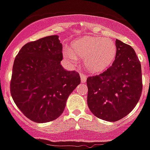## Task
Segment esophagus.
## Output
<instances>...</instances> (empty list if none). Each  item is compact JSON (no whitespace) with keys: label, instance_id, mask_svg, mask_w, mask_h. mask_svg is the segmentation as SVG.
<instances>
[{"label":"esophagus","instance_id":"34e87169","mask_svg":"<svg viewBox=\"0 0 150 150\" xmlns=\"http://www.w3.org/2000/svg\"><path fill=\"white\" fill-rule=\"evenodd\" d=\"M80 77H81V81H82V83H84V82H86V75H85V74H81V75H80Z\"/></svg>","mask_w":150,"mask_h":150}]
</instances>
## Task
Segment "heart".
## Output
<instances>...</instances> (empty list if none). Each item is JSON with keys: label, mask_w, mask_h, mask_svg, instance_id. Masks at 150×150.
I'll return each mask as SVG.
<instances>
[{"label": "heart", "mask_w": 150, "mask_h": 150, "mask_svg": "<svg viewBox=\"0 0 150 150\" xmlns=\"http://www.w3.org/2000/svg\"><path fill=\"white\" fill-rule=\"evenodd\" d=\"M72 50L65 47L64 55L71 63L77 64L79 58H84L88 70L97 72L107 68L114 61L117 47L114 41L103 37H83L73 43Z\"/></svg>", "instance_id": "heart-1"}]
</instances>
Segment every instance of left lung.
I'll list each match as a JSON object with an SVG mask.
<instances>
[{
  "label": "left lung",
  "instance_id": "obj_1",
  "mask_svg": "<svg viewBox=\"0 0 150 150\" xmlns=\"http://www.w3.org/2000/svg\"><path fill=\"white\" fill-rule=\"evenodd\" d=\"M117 54L112 65L87 78V104L98 118L117 121L136 106L142 91L141 64L131 46L116 40Z\"/></svg>",
  "mask_w": 150,
  "mask_h": 150
}]
</instances>
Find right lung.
Masks as SVG:
<instances>
[{
	"label": "right lung",
	"mask_w": 150,
	"mask_h": 150,
	"mask_svg": "<svg viewBox=\"0 0 150 150\" xmlns=\"http://www.w3.org/2000/svg\"><path fill=\"white\" fill-rule=\"evenodd\" d=\"M58 38L54 35L26 43L13 64V100L25 116L37 123L61 116L68 96L81 82L79 73L62 68V44Z\"/></svg>",
	"instance_id": "add662e5"
}]
</instances>
